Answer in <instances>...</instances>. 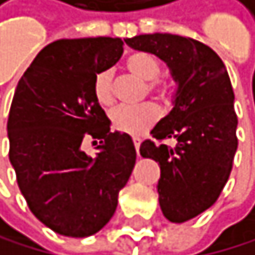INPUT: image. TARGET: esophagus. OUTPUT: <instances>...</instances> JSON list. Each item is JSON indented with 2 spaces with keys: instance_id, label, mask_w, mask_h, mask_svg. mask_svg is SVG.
Segmentation results:
<instances>
[{
  "instance_id": "1",
  "label": "esophagus",
  "mask_w": 255,
  "mask_h": 255,
  "mask_svg": "<svg viewBox=\"0 0 255 255\" xmlns=\"http://www.w3.org/2000/svg\"><path fill=\"white\" fill-rule=\"evenodd\" d=\"M132 140H134V146H135V149H137V154L140 156V153H138V149H140V142H142V140H140L138 137H134Z\"/></svg>"
}]
</instances>
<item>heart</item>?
I'll return each instance as SVG.
<instances>
[{
  "label": "heart",
  "mask_w": 255,
  "mask_h": 255,
  "mask_svg": "<svg viewBox=\"0 0 255 255\" xmlns=\"http://www.w3.org/2000/svg\"><path fill=\"white\" fill-rule=\"evenodd\" d=\"M126 69L135 79L146 82L145 93L156 94L159 101L169 104L176 96V82L172 77L159 75L161 74V63L159 60L145 52L130 53L126 58ZM94 99L102 107H110L115 96H113V75L112 71L104 69L94 75L93 80ZM159 118V109L153 104H142L137 107H120L112 112L110 123L112 128L118 132L128 135H142L151 128Z\"/></svg>",
  "instance_id": "obj_1"
}]
</instances>
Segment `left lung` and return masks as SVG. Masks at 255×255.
<instances>
[{"label":"left lung","instance_id":"obj_1","mask_svg":"<svg viewBox=\"0 0 255 255\" xmlns=\"http://www.w3.org/2000/svg\"><path fill=\"white\" fill-rule=\"evenodd\" d=\"M125 42L161 58L178 91L172 112L151 130L140 154L159 162V205L170 222H186L208 210L224 189L238 148L234 88L215 50L176 34H140ZM175 138L177 145L163 143Z\"/></svg>","mask_w":255,"mask_h":255}]
</instances>
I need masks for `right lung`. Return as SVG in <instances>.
Instances as JSON below:
<instances>
[{
	"instance_id": "add662e5",
	"label": "right lung",
	"mask_w": 255,
	"mask_h": 255,
	"mask_svg": "<svg viewBox=\"0 0 255 255\" xmlns=\"http://www.w3.org/2000/svg\"><path fill=\"white\" fill-rule=\"evenodd\" d=\"M120 37L60 39L21 75L7 118L9 161L31 213L64 237L94 235L112 219L135 164L128 134L110 132L93 80L123 55ZM91 138V158L81 142Z\"/></svg>"
}]
</instances>
